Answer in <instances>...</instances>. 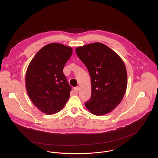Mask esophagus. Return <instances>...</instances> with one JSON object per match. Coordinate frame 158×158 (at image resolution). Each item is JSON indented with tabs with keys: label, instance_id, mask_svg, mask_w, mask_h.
<instances>
[{
	"label": "esophagus",
	"instance_id": "obj_1",
	"mask_svg": "<svg viewBox=\"0 0 158 158\" xmlns=\"http://www.w3.org/2000/svg\"><path fill=\"white\" fill-rule=\"evenodd\" d=\"M79 89H80V88H79L78 86L74 88V91H75V92H78V90H79Z\"/></svg>",
	"mask_w": 158,
	"mask_h": 158
}]
</instances>
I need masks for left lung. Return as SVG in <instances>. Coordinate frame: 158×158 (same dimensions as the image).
I'll use <instances>...</instances> for the list:
<instances>
[{"mask_svg": "<svg viewBox=\"0 0 158 158\" xmlns=\"http://www.w3.org/2000/svg\"><path fill=\"white\" fill-rule=\"evenodd\" d=\"M75 52L88 69L91 97L85 104L94 115L110 113L121 102L127 87V73L120 57L110 47L95 43L78 47Z\"/></svg>", "mask_w": 158, "mask_h": 158, "instance_id": "obj_1", "label": "left lung"}]
</instances>
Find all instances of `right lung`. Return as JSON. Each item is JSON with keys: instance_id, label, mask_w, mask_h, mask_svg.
Here are the masks:
<instances>
[{"instance_id": "add662e5", "label": "right lung", "mask_w": 158, "mask_h": 158, "mask_svg": "<svg viewBox=\"0 0 158 158\" xmlns=\"http://www.w3.org/2000/svg\"><path fill=\"white\" fill-rule=\"evenodd\" d=\"M72 52L70 47L50 43L40 49L30 63L25 76L26 89L41 112L54 114L66 104L71 86L63 70Z\"/></svg>"}]
</instances>
